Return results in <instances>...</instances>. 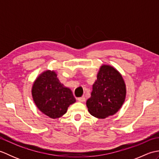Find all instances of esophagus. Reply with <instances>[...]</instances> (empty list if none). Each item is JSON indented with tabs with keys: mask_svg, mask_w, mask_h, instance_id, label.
Listing matches in <instances>:
<instances>
[{
	"mask_svg": "<svg viewBox=\"0 0 159 159\" xmlns=\"http://www.w3.org/2000/svg\"><path fill=\"white\" fill-rule=\"evenodd\" d=\"M78 100H79V102H85V97H84V96L79 97V98H78Z\"/></svg>",
	"mask_w": 159,
	"mask_h": 159,
	"instance_id": "esophagus-1",
	"label": "esophagus"
}]
</instances>
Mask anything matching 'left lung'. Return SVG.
<instances>
[{"mask_svg":"<svg viewBox=\"0 0 159 159\" xmlns=\"http://www.w3.org/2000/svg\"><path fill=\"white\" fill-rule=\"evenodd\" d=\"M126 89L122 76L113 67L102 65L93 85L87 107L92 116L100 119L116 114L124 104Z\"/></svg>","mask_w":159,"mask_h":159,"instance_id":"left-lung-1","label":"left lung"}]
</instances>
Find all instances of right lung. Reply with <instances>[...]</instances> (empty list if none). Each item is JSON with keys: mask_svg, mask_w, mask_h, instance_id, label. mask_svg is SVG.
Segmentation results:
<instances>
[{"mask_svg": "<svg viewBox=\"0 0 159 159\" xmlns=\"http://www.w3.org/2000/svg\"><path fill=\"white\" fill-rule=\"evenodd\" d=\"M55 71L46 70L37 78L32 96L39 110L52 119L63 116L70 104L76 102L72 91L64 87Z\"/></svg>", "mask_w": 159, "mask_h": 159, "instance_id": "1", "label": "right lung"}]
</instances>
